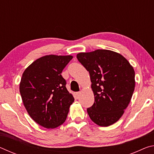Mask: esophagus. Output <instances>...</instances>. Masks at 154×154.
I'll use <instances>...</instances> for the list:
<instances>
[{"mask_svg":"<svg viewBox=\"0 0 154 154\" xmlns=\"http://www.w3.org/2000/svg\"><path fill=\"white\" fill-rule=\"evenodd\" d=\"M75 96H76L77 98H78V97H79V94H80V92H75Z\"/></svg>","mask_w":154,"mask_h":154,"instance_id":"esophagus-1","label":"esophagus"}]
</instances>
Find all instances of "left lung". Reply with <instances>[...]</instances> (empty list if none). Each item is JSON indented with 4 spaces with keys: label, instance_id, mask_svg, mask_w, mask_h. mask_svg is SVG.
<instances>
[{
    "label": "left lung",
    "instance_id": "left-lung-1",
    "mask_svg": "<svg viewBox=\"0 0 154 154\" xmlns=\"http://www.w3.org/2000/svg\"><path fill=\"white\" fill-rule=\"evenodd\" d=\"M77 58L90 75L94 95V103L87 109L90 119L100 126L116 123L133 94V67L121 54L107 49L79 53Z\"/></svg>",
    "mask_w": 154,
    "mask_h": 154
}]
</instances>
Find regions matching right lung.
Instances as JSON below:
<instances>
[{
	"instance_id": "1",
	"label": "right lung",
	"mask_w": 154,
	"mask_h": 154,
	"mask_svg": "<svg viewBox=\"0 0 154 154\" xmlns=\"http://www.w3.org/2000/svg\"><path fill=\"white\" fill-rule=\"evenodd\" d=\"M72 56L48 55L36 60L23 72L20 92L30 118L46 128L66 120L74 97L61 75Z\"/></svg>"
}]
</instances>
